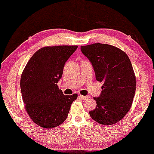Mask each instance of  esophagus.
<instances>
[{"label":"esophagus","mask_w":154,"mask_h":154,"mask_svg":"<svg viewBox=\"0 0 154 154\" xmlns=\"http://www.w3.org/2000/svg\"><path fill=\"white\" fill-rule=\"evenodd\" d=\"M79 97L81 98L82 100H86L88 99V98H89V96H84V95H79Z\"/></svg>","instance_id":"esophagus-1"}]
</instances>
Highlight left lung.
Listing matches in <instances>:
<instances>
[{
    "instance_id": "1",
    "label": "left lung",
    "mask_w": 154,
    "mask_h": 154,
    "mask_svg": "<svg viewBox=\"0 0 154 154\" xmlns=\"http://www.w3.org/2000/svg\"><path fill=\"white\" fill-rule=\"evenodd\" d=\"M90 60L96 79L103 82L102 92L90 117L102 125H112L123 119L130 110L136 92V76L128 55L118 48L106 44L81 47Z\"/></svg>"
}]
</instances>
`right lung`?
<instances>
[{
    "label": "right lung",
    "mask_w": 154,
    "mask_h": 154,
    "mask_svg": "<svg viewBox=\"0 0 154 154\" xmlns=\"http://www.w3.org/2000/svg\"><path fill=\"white\" fill-rule=\"evenodd\" d=\"M77 46L46 47L29 59L21 77L26 110L31 120L44 128H53L66 119L77 94L64 95L57 83L63 69Z\"/></svg>",
    "instance_id": "obj_1"
}]
</instances>
